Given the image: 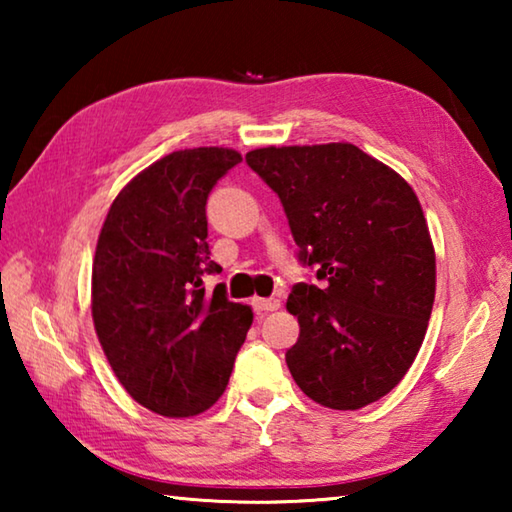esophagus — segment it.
Segmentation results:
<instances>
[{
  "label": "esophagus",
  "mask_w": 512,
  "mask_h": 512,
  "mask_svg": "<svg viewBox=\"0 0 512 512\" xmlns=\"http://www.w3.org/2000/svg\"><path fill=\"white\" fill-rule=\"evenodd\" d=\"M253 309L257 311V314H268V311L280 309V300L277 298H255Z\"/></svg>",
  "instance_id": "1"
}]
</instances>
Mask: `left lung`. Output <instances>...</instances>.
<instances>
[{
	"instance_id": "1",
	"label": "left lung",
	"mask_w": 512,
	"mask_h": 512,
	"mask_svg": "<svg viewBox=\"0 0 512 512\" xmlns=\"http://www.w3.org/2000/svg\"><path fill=\"white\" fill-rule=\"evenodd\" d=\"M248 167L280 196L298 259L287 309L300 336L287 366L336 411L391 393L418 354L436 296V255L411 185L354 144L268 146Z\"/></svg>"
}]
</instances>
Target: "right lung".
<instances>
[{
    "mask_svg": "<svg viewBox=\"0 0 512 512\" xmlns=\"http://www.w3.org/2000/svg\"><path fill=\"white\" fill-rule=\"evenodd\" d=\"M241 162L219 146L164 155L121 189L103 221L92 264V318L119 384L167 418L219 400L253 323L228 300L207 246L212 187Z\"/></svg>",
    "mask_w": 512,
    "mask_h": 512,
    "instance_id": "right-lung-1",
    "label": "right lung"
}]
</instances>
